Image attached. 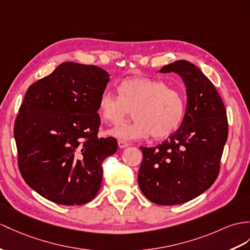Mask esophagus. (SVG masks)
<instances>
[{"label": "esophagus", "instance_id": "34e87169", "mask_svg": "<svg viewBox=\"0 0 250 250\" xmlns=\"http://www.w3.org/2000/svg\"><path fill=\"white\" fill-rule=\"evenodd\" d=\"M118 144H119V147L120 148H125V147H127V146L129 145L126 141H123V140H119Z\"/></svg>", "mask_w": 250, "mask_h": 250}]
</instances>
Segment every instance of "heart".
I'll return each mask as SVG.
<instances>
[{
    "instance_id": "heart-1",
    "label": "heart",
    "mask_w": 250,
    "mask_h": 250,
    "mask_svg": "<svg viewBox=\"0 0 250 250\" xmlns=\"http://www.w3.org/2000/svg\"><path fill=\"white\" fill-rule=\"evenodd\" d=\"M119 95L103 93L97 112L106 123L118 125L132 111L136 121L115 127L111 136L126 141L147 138L166 139L177 130L187 112L186 96L160 79L130 77L118 86Z\"/></svg>"
}]
</instances>
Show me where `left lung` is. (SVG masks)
Segmentation results:
<instances>
[{
  "instance_id": "left-lung-1",
  "label": "left lung",
  "mask_w": 250,
  "mask_h": 250,
  "mask_svg": "<svg viewBox=\"0 0 250 250\" xmlns=\"http://www.w3.org/2000/svg\"><path fill=\"white\" fill-rule=\"evenodd\" d=\"M161 73H177L187 87V112L181 126L156 147H140L143 160L138 184L145 197L174 206L199 196L220 173L228 121L215 87L195 64L177 60Z\"/></svg>"
}]
</instances>
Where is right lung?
Returning a JSON list of instances; mask_svg holds the SVG:
<instances>
[{
  "instance_id": "add662e5",
  "label": "right lung",
  "mask_w": 250,
  "mask_h": 250,
  "mask_svg": "<svg viewBox=\"0 0 250 250\" xmlns=\"http://www.w3.org/2000/svg\"><path fill=\"white\" fill-rule=\"evenodd\" d=\"M108 82L99 66L68 62L27 89L15 121L18 166L53 203L83 205L100 190L102 163L118 149L113 137H97V104Z\"/></svg>"
}]
</instances>
